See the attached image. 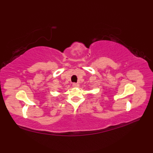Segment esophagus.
Wrapping results in <instances>:
<instances>
[{
  "label": "esophagus",
  "mask_w": 153,
  "mask_h": 153,
  "mask_svg": "<svg viewBox=\"0 0 153 153\" xmlns=\"http://www.w3.org/2000/svg\"><path fill=\"white\" fill-rule=\"evenodd\" d=\"M72 86H73V87H78L79 86V84H77V83H73L72 84Z\"/></svg>",
  "instance_id": "obj_1"
}]
</instances>
